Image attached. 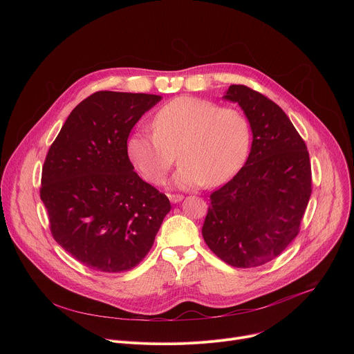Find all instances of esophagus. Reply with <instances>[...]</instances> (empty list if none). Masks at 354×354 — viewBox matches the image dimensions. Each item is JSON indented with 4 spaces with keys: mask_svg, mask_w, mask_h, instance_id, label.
<instances>
[{
    "mask_svg": "<svg viewBox=\"0 0 354 354\" xmlns=\"http://www.w3.org/2000/svg\"><path fill=\"white\" fill-rule=\"evenodd\" d=\"M171 203H179V201L183 198L182 194H168Z\"/></svg>",
    "mask_w": 354,
    "mask_h": 354,
    "instance_id": "obj_1",
    "label": "esophagus"
}]
</instances>
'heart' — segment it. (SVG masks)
<instances>
[{
	"label": "heart",
	"mask_w": 354,
	"mask_h": 354,
	"mask_svg": "<svg viewBox=\"0 0 354 354\" xmlns=\"http://www.w3.org/2000/svg\"><path fill=\"white\" fill-rule=\"evenodd\" d=\"M154 134L133 133L126 144L127 157L141 176L161 183L180 160L172 183L196 187L207 182L218 186L242 165L249 147V124L232 108L212 100L179 96L157 111L151 122Z\"/></svg>",
	"instance_id": "obj_1"
}]
</instances>
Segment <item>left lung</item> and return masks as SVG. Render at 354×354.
Segmentation results:
<instances>
[{
  "instance_id": "obj_1",
  "label": "left lung",
  "mask_w": 354,
  "mask_h": 354,
  "mask_svg": "<svg viewBox=\"0 0 354 354\" xmlns=\"http://www.w3.org/2000/svg\"><path fill=\"white\" fill-rule=\"evenodd\" d=\"M241 106L252 130L245 165L210 194L201 228L207 246L234 268L265 265L299 232L313 192L304 140L273 100L245 85L224 95Z\"/></svg>"
}]
</instances>
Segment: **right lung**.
<instances>
[{
    "label": "right lung",
    "mask_w": 354,
    "mask_h": 354,
    "mask_svg": "<svg viewBox=\"0 0 354 354\" xmlns=\"http://www.w3.org/2000/svg\"><path fill=\"white\" fill-rule=\"evenodd\" d=\"M160 95L99 91L84 99L50 145L40 198L56 242L89 269L119 273L149 252L171 210L127 157V138Z\"/></svg>",
    "instance_id": "right-lung-1"
}]
</instances>
